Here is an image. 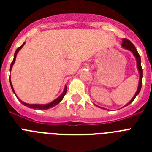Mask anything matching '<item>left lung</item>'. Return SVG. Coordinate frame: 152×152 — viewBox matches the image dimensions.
I'll return each mask as SVG.
<instances>
[{"label":"left lung","instance_id":"obj_1","mask_svg":"<svg viewBox=\"0 0 152 152\" xmlns=\"http://www.w3.org/2000/svg\"><path fill=\"white\" fill-rule=\"evenodd\" d=\"M122 46L124 48V49H128V50L131 51L132 53H133V55L135 56V58H136V61H137V67H138V69H139V75H140V77H139V87H138V89H137V91L136 93H135V94L134 95V96L132 97V99L131 100H130L129 102L127 104H126L125 107H126V106H128L129 103H131L133 101L134 99L135 98V96H137V95L139 94V92H140L141 91V88H142V65H141V58H140V56H139V52H137L136 49H135V47L134 46V45L131 42L129 41V39H123V43H122Z\"/></svg>","mask_w":152,"mask_h":152}]
</instances>
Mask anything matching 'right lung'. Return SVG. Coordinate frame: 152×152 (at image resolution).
Masks as SVG:
<instances>
[{
	"label": "right lung",
	"instance_id": "1",
	"mask_svg": "<svg viewBox=\"0 0 152 152\" xmlns=\"http://www.w3.org/2000/svg\"><path fill=\"white\" fill-rule=\"evenodd\" d=\"M24 44H25V42H24L23 44L21 46H20L18 48V49L16 50L15 53H14V58H13V61L11 62V64H10V70H11L12 67H13V64H14V61H15V59H16V57H17V54L18 53V52L20 51V49L22 48L23 46L24 45ZM10 86H11V88L12 90H13V93L15 94V92H14V91H13V86H12V84H11V81H10ZM66 92H67V87L65 86V88H64V91H63V93L61 94V95H60L57 98V99H56L55 100H53L52 102H51V103H48V104H29V103H24V102L21 101L20 100V101L22 103V104H23L24 106H26V107H29V108H32V109H37V110H47V109H49V108H52V107H54V106L57 105V104H58V103H60V102L62 100L63 97H64V96L65 94H66ZM16 95V94H15Z\"/></svg>",
	"mask_w": 152,
	"mask_h": 152
}]
</instances>
